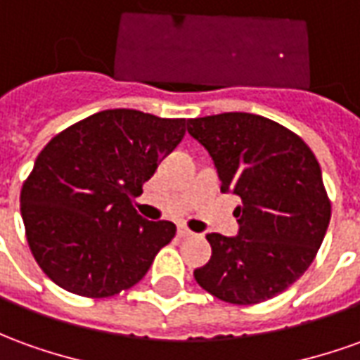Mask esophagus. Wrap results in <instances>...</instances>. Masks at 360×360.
Returning <instances> with one entry per match:
<instances>
[{
    "instance_id": "1",
    "label": "esophagus",
    "mask_w": 360,
    "mask_h": 360,
    "mask_svg": "<svg viewBox=\"0 0 360 360\" xmlns=\"http://www.w3.org/2000/svg\"><path fill=\"white\" fill-rule=\"evenodd\" d=\"M177 233H179V238H191V236H195V232H191L185 224H179V228H177Z\"/></svg>"
}]
</instances>
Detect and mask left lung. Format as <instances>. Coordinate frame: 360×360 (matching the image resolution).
<instances>
[{"label": "left lung", "mask_w": 360, "mask_h": 360, "mask_svg": "<svg viewBox=\"0 0 360 360\" xmlns=\"http://www.w3.org/2000/svg\"><path fill=\"white\" fill-rule=\"evenodd\" d=\"M187 130L214 160L240 236L208 233L212 257L195 269L206 292L230 304H259L286 290L318 255L331 200L320 163L298 134L251 112L188 119Z\"/></svg>", "instance_id": "1"}]
</instances>
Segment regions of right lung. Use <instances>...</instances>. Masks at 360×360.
I'll list each match as a JSON object with an SVG mask.
<instances>
[{
    "mask_svg": "<svg viewBox=\"0 0 360 360\" xmlns=\"http://www.w3.org/2000/svg\"><path fill=\"white\" fill-rule=\"evenodd\" d=\"M185 130V119L110 109L42 148L22 183L21 216L32 257L58 286L109 298L142 281L177 228L142 218L134 198Z\"/></svg>",
    "mask_w": 360,
    "mask_h": 360,
    "instance_id": "add662e5",
    "label": "right lung"
}]
</instances>
